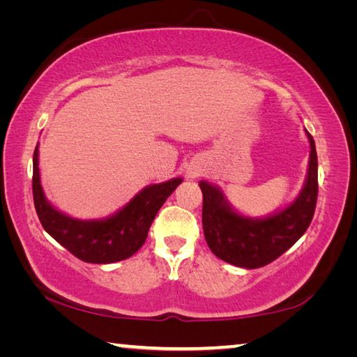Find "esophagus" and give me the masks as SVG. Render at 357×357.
Listing matches in <instances>:
<instances>
[{"label":"esophagus","mask_w":357,"mask_h":357,"mask_svg":"<svg viewBox=\"0 0 357 357\" xmlns=\"http://www.w3.org/2000/svg\"><path fill=\"white\" fill-rule=\"evenodd\" d=\"M197 174H200V172H198V170H189V172H187V176H189V178L197 176Z\"/></svg>","instance_id":"34e87169"}]
</instances>
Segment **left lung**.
Returning <instances> with one entry per match:
<instances>
[{"mask_svg":"<svg viewBox=\"0 0 357 357\" xmlns=\"http://www.w3.org/2000/svg\"><path fill=\"white\" fill-rule=\"evenodd\" d=\"M307 181L301 195L280 213L252 220L234 213L217 187L202 181L203 231L211 252L217 258L239 268L257 269L273 263L307 231L318 198V159L313 137Z\"/></svg>","mask_w":357,"mask_h":357,"instance_id":"1","label":"left lung"}]
</instances>
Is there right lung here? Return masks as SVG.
Wrapping results in <instances>:
<instances>
[{"instance_id": "add662e5", "label": "right lung", "mask_w": 357, "mask_h": 357, "mask_svg": "<svg viewBox=\"0 0 357 357\" xmlns=\"http://www.w3.org/2000/svg\"><path fill=\"white\" fill-rule=\"evenodd\" d=\"M181 183L183 179L174 178L148 185L128 206L105 220H77L45 200L39 178L38 146L33 155V200L42 227L72 255L86 263L121 261L140 250L157 211Z\"/></svg>"}]
</instances>
